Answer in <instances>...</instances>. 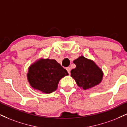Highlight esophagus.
I'll use <instances>...</instances> for the list:
<instances>
[{
    "label": "esophagus",
    "mask_w": 127,
    "mask_h": 127,
    "mask_svg": "<svg viewBox=\"0 0 127 127\" xmlns=\"http://www.w3.org/2000/svg\"><path fill=\"white\" fill-rule=\"evenodd\" d=\"M66 70H67V72H68V73L69 74H70V71H71V67H67Z\"/></svg>",
    "instance_id": "obj_1"
}]
</instances>
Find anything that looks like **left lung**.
Returning a JSON list of instances; mask_svg holds the SVG:
<instances>
[{
    "label": "left lung",
    "mask_w": 127,
    "mask_h": 127,
    "mask_svg": "<svg viewBox=\"0 0 127 127\" xmlns=\"http://www.w3.org/2000/svg\"><path fill=\"white\" fill-rule=\"evenodd\" d=\"M73 63L76 67L71 70V77L80 87L87 90L101 82L103 72L93 60L81 56Z\"/></svg>",
    "instance_id": "1"
}]
</instances>
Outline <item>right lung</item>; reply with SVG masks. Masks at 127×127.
<instances>
[{
    "label": "right lung",
    "mask_w": 127,
    "mask_h": 127,
    "mask_svg": "<svg viewBox=\"0 0 127 127\" xmlns=\"http://www.w3.org/2000/svg\"><path fill=\"white\" fill-rule=\"evenodd\" d=\"M67 75V70L56 60L40 59L30 65L27 77L33 89L50 94L57 90L61 78Z\"/></svg>",
    "instance_id": "add662e5"
}]
</instances>
